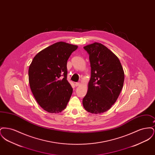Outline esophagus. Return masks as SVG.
<instances>
[{
    "instance_id": "obj_1",
    "label": "esophagus",
    "mask_w": 155,
    "mask_h": 155,
    "mask_svg": "<svg viewBox=\"0 0 155 155\" xmlns=\"http://www.w3.org/2000/svg\"><path fill=\"white\" fill-rule=\"evenodd\" d=\"M80 85V82H75V85L76 87H78Z\"/></svg>"
}]
</instances>
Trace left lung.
Returning a JSON list of instances; mask_svg holds the SVG:
<instances>
[{
	"label": "left lung",
	"instance_id": "left-lung-1",
	"mask_svg": "<svg viewBox=\"0 0 155 155\" xmlns=\"http://www.w3.org/2000/svg\"><path fill=\"white\" fill-rule=\"evenodd\" d=\"M84 49L89 56L91 73L83 106L91 113H104L110 109L121 92L124 70L118 58L102 44L95 42Z\"/></svg>",
	"mask_w": 155,
	"mask_h": 155
}]
</instances>
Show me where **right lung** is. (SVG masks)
Returning a JSON list of instances; mask_svg holds the SVG:
<instances>
[{"mask_svg":"<svg viewBox=\"0 0 155 155\" xmlns=\"http://www.w3.org/2000/svg\"><path fill=\"white\" fill-rule=\"evenodd\" d=\"M77 45L59 42L39 52L28 69L30 88L39 106L52 113L66 107L73 93L67 80V62Z\"/></svg>","mask_w":155,"mask_h":155,"instance_id":"add662e5","label":"right lung"}]
</instances>
